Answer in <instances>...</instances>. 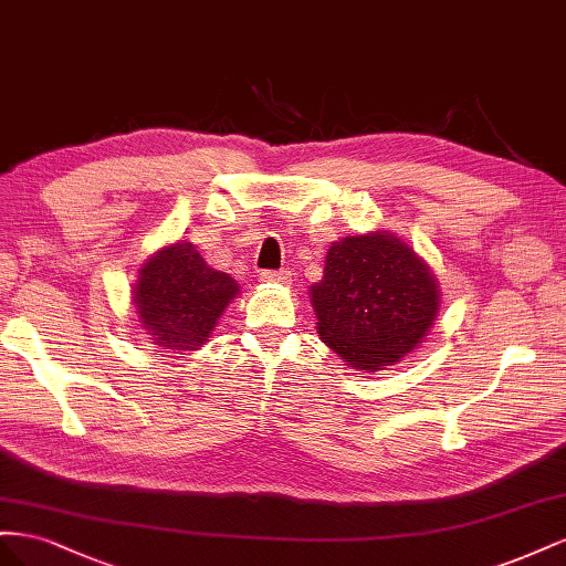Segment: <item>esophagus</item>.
Here are the masks:
<instances>
[{"label":"esophagus","instance_id":"obj_1","mask_svg":"<svg viewBox=\"0 0 566 566\" xmlns=\"http://www.w3.org/2000/svg\"><path fill=\"white\" fill-rule=\"evenodd\" d=\"M261 282L289 284V282H292V274H289L286 270H265V272H261Z\"/></svg>","mask_w":566,"mask_h":566}]
</instances>
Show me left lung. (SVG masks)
<instances>
[{
  "label": "left lung",
  "instance_id": "obj_1",
  "mask_svg": "<svg viewBox=\"0 0 566 566\" xmlns=\"http://www.w3.org/2000/svg\"><path fill=\"white\" fill-rule=\"evenodd\" d=\"M429 265L391 232L334 241L311 286L317 334L348 367L379 373L408 355L439 315Z\"/></svg>",
  "mask_w": 566,
  "mask_h": 566
}]
</instances>
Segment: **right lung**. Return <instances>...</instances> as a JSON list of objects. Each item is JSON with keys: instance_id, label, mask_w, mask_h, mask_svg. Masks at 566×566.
I'll list each match as a JSON object with an SVG mask.
<instances>
[{"instance_id": "right-lung-1", "label": "right lung", "mask_w": 566, "mask_h": 566, "mask_svg": "<svg viewBox=\"0 0 566 566\" xmlns=\"http://www.w3.org/2000/svg\"><path fill=\"white\" fill-rule=\"evenodd\" d=\"M237 294L239 284L230 274L208 265L182 239L142 265L133 301L151 344L185 355L208 342Z\"/></svg>"}]
</instances>
